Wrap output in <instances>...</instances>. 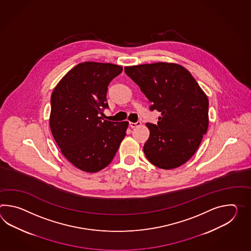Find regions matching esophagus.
I'll list each match as a JSON object with an SVG mask.
<instances>
[{
    "label": "esophagus",
    "mask_w": 251,
    "mask_h": 251,
    "mask_svg": "<svg viewBox=\"0 0 251 251\" xmlns=\"http://www.w3.org/2000/svg\"><path fill=\"white\" fill-rule=\"evenodd\" d=\"M129 127H131V128H136V127H138V126H140L141 125V122H137V123H129Z\"/></svg>",
    "instance_id": "esophagus-1"
}]
</instances>
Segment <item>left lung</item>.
<instances>
[{"mask_svg":"<svg viewBox=\"0 0 251 251\" xmlns=\"http://www.w3.org/2000/svg\"><path fill=\"white\" fill-rule=\"evenodd\" d=\"M125 73L161 112L157 124L147 123L150 138L143 147L147 158L162 169L180 167L194 156L209 123V100L184 67L158 62L125 67Z\"/></svg>","mask_w":251,"mask_h":251,"instance_id":"1","label":"left lung"}]
</instances>
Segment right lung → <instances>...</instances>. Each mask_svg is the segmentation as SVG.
<instances>
[{"label":"right lung","instance_id":"obj_1","mask_svg":"<svg viewBox=\"0 0 251 251\" xmlns=\"http://www.w3.org/2000/svg\"><path fill=\"white\" fill-rule=\"evenodd\" d=\"M123 72L110 63H80L56 84L51 95V132L61 153L88 173L107 167L126 136L128 122L103 120L108 85Z\"/></svg>","mask_w":251,"mask_h":251}]
</instances>
